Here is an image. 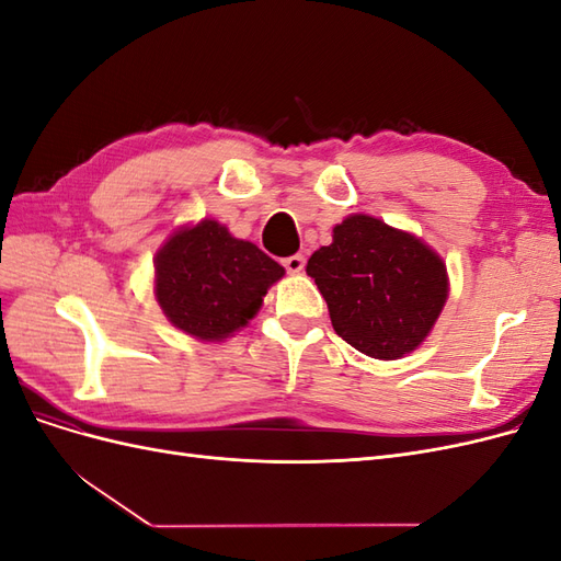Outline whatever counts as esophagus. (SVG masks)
<instances>
[{
    "instance_id": "1",
    "label": "esophagus",
    "mask_w": 561,
    "mask_h": 561,
    "mask_svg": "<svg viewBox=\"0 0 561 561\" xmlns=\"http://www.w3.org/2000/svg\"><path fill=\"white\" fill-rule=\"evenodd\" d=\"M283 264L287 268V274H301V271H304V254H293V257H287Z\"/></svg>"
}]
</instances>
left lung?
Listing matches in <instances>:
<instances>
[{"instance_id": "left-lung-1", "label": "left lung", "mask_w": 561, "mask_h": 561, "mask_svg": "<svg viewBox=\"0 0 561 561\" xmlns=\"http://www.w3.org/2000/svg\"><path fill=\"white\" fill-rule=\"evenodd\" d=\"M307 274L325 297L334 332L377 360L416 351L449 297L447 264L412 231L365 213L344 217Z\"/></svg>"}]
</instances>
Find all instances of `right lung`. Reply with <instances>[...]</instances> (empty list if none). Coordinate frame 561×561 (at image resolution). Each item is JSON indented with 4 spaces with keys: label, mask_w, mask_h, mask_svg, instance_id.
Instances as JSON below:
<instances>
[{
    "label": "right lung",
    "mask_w": 561,
    "mask_h": 561,
    "mask_svg": "<svg viewBox=\"0 0 561 561\" xmlns=\"http://www.w3.org/2000/svg\"><path fill=\"white\" fill-rule=\"evenodd\" d=\"M285 268L217 219L178 227L154 254V297L173 328L225 342L257 316Z\"/></svg>",
    "instance_id": "add662e5"
}]
</instances>
